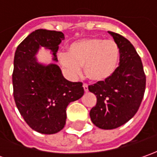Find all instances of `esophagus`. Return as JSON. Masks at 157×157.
<instances>
[{"mask_svg":"<svg viewBox=\"0 0 157 157\" xmlns=\"http://www.w3.org/2000/svg\"><path fill=\"white\" fill-rule=\"evenodd\" d=\"M83 87H84V91H85L86 93H87L88 92V85L87 84H84V85H83Z\"/></svg>","mask_w":157,"mask_h":157,"instance_id":"obj_1","label":"esophagus"}]
</instances>
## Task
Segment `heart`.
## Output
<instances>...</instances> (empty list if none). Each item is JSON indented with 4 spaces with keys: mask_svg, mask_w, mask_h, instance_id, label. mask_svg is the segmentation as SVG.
I'll list each match as a JSON object with an SVG mask.
<instances>
[{
    "mask_svg": "<svg viewBox=\"0 0 157 157\" xmlns=\"http://www.w3.org/2000/svg\"><path fill=\"white\" fill-rule=\"evenodd\" d=\"M120 57L117 44L113 40L86 38L76 41L68 47V52H60L58 61L65 73L75 78L85 73L93 81H103L116 69Z\"/></svg>",
    "mask_w": 157,
    "mask_h": 157,
    "instance_id": "b5f03b06",
    "label": "heart"
}]
</instances>
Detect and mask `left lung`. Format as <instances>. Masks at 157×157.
Instances as JSON below:
<instances>
[{"mask_svg": "<svg viewBox=\"0 0 157 157\" xmlns=\"http://www.w3.org/2000/svg\"><path fill=\"white\" fill-rule=\"evenodd\" d=\"M108 33L119 47L120 64L109 78L88 86L97 97L90 117L101 129L117 128L134 117L146 86L142 60L135 47L122 36L112 31Z\"/></svg>", "mask_w": 157, "mask_h": 157, "instance_id": "obj_1", "label": "left lung"}]
</instances>
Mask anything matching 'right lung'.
<instances>
[{
  "label": "right lung",
  "instance_id": "obj_1",
  "mask_svg": "<svg viewBox=\"0 0 157 157\" xmlns=\"http://www.w3.org/2000/svg\"><path fill=\"white\" fill-rule=\"evenodd\" d=\"M63 39L60 31L36 29L18 45L14 57L12 80L15 105L26 123L44 135L63 129L67 105L84 95L81 82L67 80L57 63L44 64L36 57L44 47L57 62L58 45Z\"/></svg>",
  "mask_w": 157,
  "mask_h": 157
}]
</instances>
